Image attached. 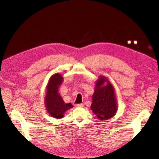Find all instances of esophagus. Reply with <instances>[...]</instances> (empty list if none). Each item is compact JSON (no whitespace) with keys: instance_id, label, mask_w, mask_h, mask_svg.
I'll return each mask as SVG.
<instances>
[{"instance_id":"34e87169","label":"esophagus","mask_w":159,"mask_h":159,"mask_svg":"<svg viewBox=\"0 0 159 159\" xmlns=\"http://www.w3.org/2000/svg\"><path fill=\"white\" fill-rule=\"evenodd\" d=\"M84 104H82V103H81V104H77V106L79 107H84Z\"/></svg>"}]
</instances>
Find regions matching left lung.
<instances>
[{
    "instance_id": "8db88e82",
    "label": "left lung",
    "mask_w": 159,
    "mask_h": 159,
    "mask_svg": "<svg viewBox=\"0 0 159 159\" xmlns=\"http://www.w3.org/2000/svg\"><path fill=\"white\" fill-rule=\"evenodd\" d=\"M92 99L90 109L99 120H107L116 115L118 106L115 89L105 77L100 76L97 80Z\"/></svg>"
}]
</instances>
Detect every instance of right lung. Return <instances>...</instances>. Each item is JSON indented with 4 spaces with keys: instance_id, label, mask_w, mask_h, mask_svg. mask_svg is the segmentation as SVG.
Listing matches in <instances>:
<instances>
[{
    "instance_id": "add662e5",
    "label": "right lung",
    "mask_w": 159,
    "mask_h": 159,
    "mask_svg": "<svg viewBox=\"0 0 159 159\" xmlns=\"http://www.w3.org/2000/svg\"><path fill=\"white\" fill-rule=\"evenodd\" d=\"M63 80V77L60 74H55L50 77L44 99L47 111L52 117L57 119L63 118L65 111L73 107L71 103L65 104L58 93V89Z\"/></svg>"
}]
</instances>
